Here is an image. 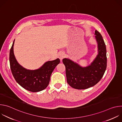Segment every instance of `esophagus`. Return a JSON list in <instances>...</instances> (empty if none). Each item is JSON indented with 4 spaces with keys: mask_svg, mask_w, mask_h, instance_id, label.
Instances as JSON below:
<instances>
[{
    "mask_svg": "<svg viewBox=\"0 0 122 122\" xmlns=\"http://www.w3.org/2000/svg\"><path fill=\"white\" fill-rule=\"evenodd\" d=\"M58 57L62 61V60L65 57V54L63 52H60L58 54Z\"/></svg>",
    "mask_w": 122,
    "mask_h": 122,
    "instance_id": "34e87169",
    "label": "esophagus"
}]
</instances>
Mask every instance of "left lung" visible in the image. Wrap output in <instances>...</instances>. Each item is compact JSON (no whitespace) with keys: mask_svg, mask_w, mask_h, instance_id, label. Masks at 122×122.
<instances>
[{"mask_svg":"<svg viewBox=\"0 0 122 122\" xmlns=\"http://www.w3.org/2000/svg\"><path fill=\"white\" fill-rule=\"evenodd\" d=\"M95 34L98 44V54L90 65L82 67L68 59H63L67 82L75 89H85L94 86L101 79L106 69V45L98 31L96 30Z\"/></svg>","mask_w":122,"mask_h":122,"instance_id":"obj_1","label":"left lung"}]
</instances>
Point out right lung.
<instances>
[{
    "label": "right lung",
    "mask_w": 122,
    "mask_h": 122,
    "mask_svg": "<svg viewBox=\"0 0 122 122\" xmlns=\"http://www.w3.org/2000/svg\"><path fill=\"white\" fill-rule=\"evenodd\" d=\"M14 43V41L10 50V64L15 81L22 87L30 92H37L44 90L48 86L51 73L60 63V59L48 61L37 70H27L17 62L13 53Z\"/></svg>",
    "instance_id": "add662e5"
}]
</instances>
